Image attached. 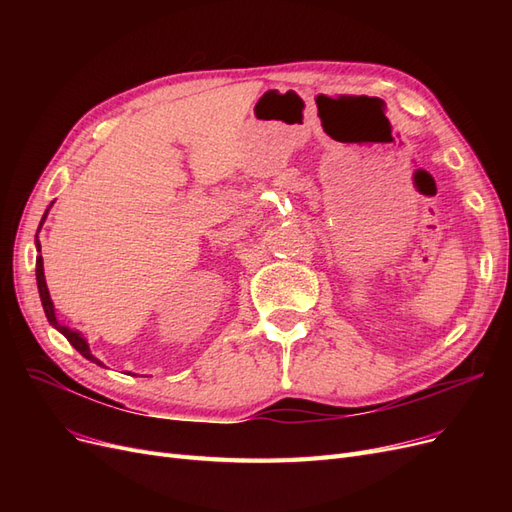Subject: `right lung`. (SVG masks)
<instances>
[{
    "mask_svg": "<svg viewBox=\"0 0 512 512\" xmlns=\"http://www.w3.org/2000/svg\"><path fill=\"white\" fill-rule=\"evenodd\" d=\"M46 213H49V209H46ZM46 213H44V218H42V222H40V226H38V230L42 228V224H44V220H46ZM36 250L40 252V241H38V235H36ZM36 282H38V292H40V301H42V307H44V314H46V320H49V324L51 327H55L61 335H64L68 342L79 350L87 361H91V363H96V365H102V361H98L94 354H91V350H89V344H87V339L79 333V331H74V329H70V327H66V324H61L59 320H57V316H55V305H53V301H51V294H49V288H46V280H44V265H42V256L38 254V258H36Z\"/></svg>",
    "mask_w": 512,
    "mask_h": 512,
    "instance_id": "add662e5",
    "label": "right lung"
}]
</instances>
